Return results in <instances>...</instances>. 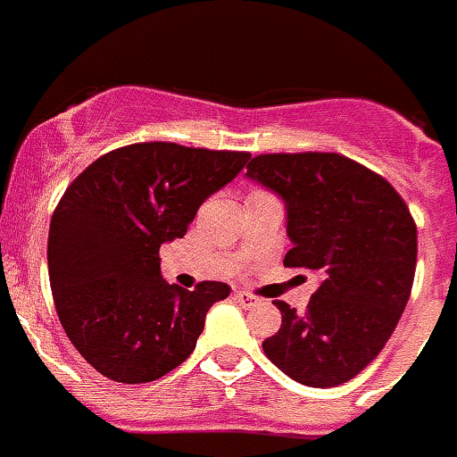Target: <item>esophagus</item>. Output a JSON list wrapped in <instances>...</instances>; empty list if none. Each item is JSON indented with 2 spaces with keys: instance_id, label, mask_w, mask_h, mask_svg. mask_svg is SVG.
<instances>
[{
  "instance_id": "34e87169",
  "label": "esophagus",
  "mask_w": 457,
  "mask_h": 457,
  "mask_svg": "<svg viewBox=\"0 0 457 457\" xmlns=\"http://www.w3.org/2000/svg\"><path fill=\"white\" fill-rule=\"evenodd\" d=\"M234 299L239 301L244 308H255V305L260 303V299H257L255 295H251V292H241V289H237V292H234Z\"/></svg>"
}]
</instances>
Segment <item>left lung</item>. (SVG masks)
Listing matches in <instances>:
<instances>
[{
	"instance_id": "8db88e82",
	"label": "left lung",
	"mask_w": 457,
	"mask_h": 457,
	"mask_svg": "<svg viewBox=\"0 0 457 457\" xmlns=\"http://www.w3.org/2000/svg\"><path fill=\"white\" fill-rule=\"evenodd\" d=\"M248 177L287 204L292 248L283 264L322 273L305 312L283 315L262 349L299 384L340 386L370 366L410 301L416 223L398 190L340 154H260Z\"/></svg>"
}]
</instances>
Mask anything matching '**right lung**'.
Segmentation results:
<instances>
[{"label":"right lung","instance_id":"obj_1","mask_svg":"<svg viewBox=\"0 0 457 457\" xmlns=\"http://www.w3.org/2000/svg\"><path fill=\"white\" fill-rule=\"evenodd\" d=\"M248 158L137 142L103 154L71 181L50 220L47 273L63 331L103 377L154 382L195 349L206 312L229 287L168 285L158 251L188 232L202 202Z\"/></svg>","mask_w":457,"mask_h":457}]
</instances>
